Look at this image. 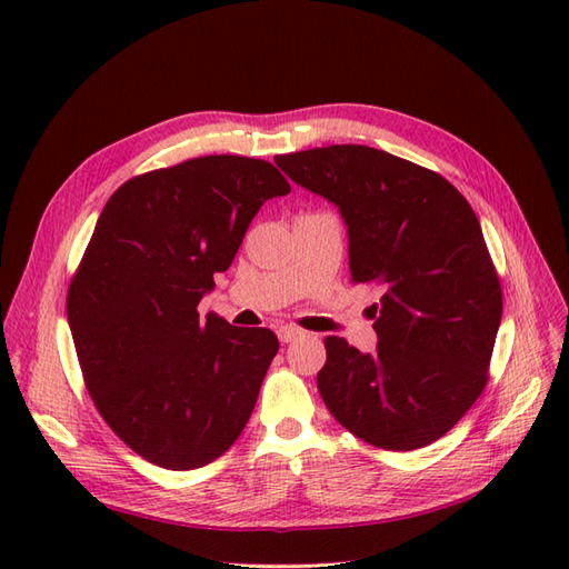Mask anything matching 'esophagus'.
<instances>
[{
  "mask_svg": "<svg viewBox=\"0 0 569 569\" xmlns=\"http://www.w3.org/2000/svg\"><path fill=\"white\" fill-rule=\"evenodd\" d=\"M278 337H280V341H282V343H289V341H295V339L303 337V332L299 330V327L284 325V327H280V330H278Z\"/></svg>",
  "mask_w": 569,
  "mask_h": 569,
  "instance_id": "esophagus-1",
  "label": "esophagus"
}]
</instances>
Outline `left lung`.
<instances>
[{
  "mask_svg": "<svg viewBox=\"0 0 569 569\" xmlns=\"http://www.w3.org/2000/svg\"><path fill=\"white\" fill-rule=\"evenodd\" d=\"M274 163L337 206L351 280L385 291L372 306L375 353L325 339V406L351 435L387 451L437 441L485 389L503 313L472 206L439 173L363 144L284 153Z\"/></svg>",
  "mask_w": 569,
  "mask_h": 569,
  "instance_id": "left-lung-1",
  "label": "left lung"
}]
</instances>
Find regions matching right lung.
Instances as JSON below:
<instances>
[{"instance_id":"add662e5","label":"right lung","mask_w":569,"mask_h":569,"mask_svg":"<svg viewBox=\"0 0 569 569\" xmlns=\"http://www.w3.org/2000/svg\"><path fill=\"white\" fill-rule=\"evenodd\" d=\"M289 192L272 163L220 153L137 176L101 211L68 325L99 416L144 460L194 470L247 427L280 341L197 306L258 209Z\"/></svg>"}]
</instances>
